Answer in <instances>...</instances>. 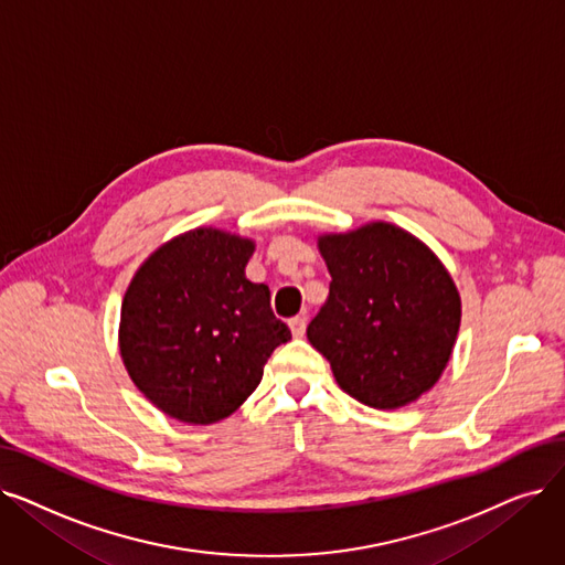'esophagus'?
Returning <instances> with one entry per match:
<instances>
[{
    "label": "esophagus",
    "mask_w": 565,
    "mask_h": 565,
    "mask_svg": "<svg viewBox=\"0 0 565 565\" xmlns=\"http://www.w3.org/2000/svg\"><path fill=\"white\" fill-rule=\"evenodd\" d=\"M288 326H290V332H292V337H305V332H307V318H305V316H296V318H290Z\"/></svg>",
    "instance_id": "esophagus-1"
}]
</instances>
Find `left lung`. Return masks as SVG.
Here are the masks:
<instances>
[{"mask_svg":"<svg viewBox=\"0 0 565 565\" xmlns=\"http://www.w3.org/2000/svg\"><path fill=\"white\" fill-rule=\"evenodd\" d=\"M330 296L307 328L343 392L372 408L425 395L452 355L461 300L436 254L399 226L318 237Z\"/></svg>","mask_w":565,"mask_h":565,"instance_id":"obj_1","label":"left lung"}]
</instances>
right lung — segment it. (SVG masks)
Returning a JSON list of instances; mask_svg holds the SVG:
<instances>
[{"label":"right lung","mask_w":565,"mask_h":565,"mask_svg":"<svg viewBox=\"0 0 565 565\" xmlns=\"http://www.w3.org/2000/svg\"><path fill=\"white\" fill-rule=\"evenodd\" d=\"M254 239L195 228L166 242L134 275L119 318V353L136 387L186 425L235 413L290 339L269 288L244 275Z\"/></svg>","instance_id":"add662e5"}]
</instances>
